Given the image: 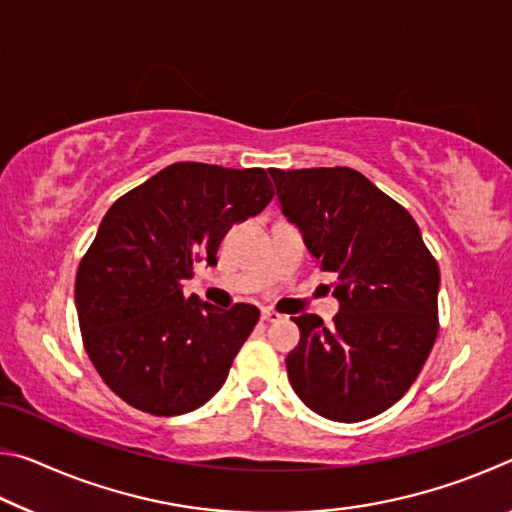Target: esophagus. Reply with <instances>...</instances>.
<instances>
[{"label":"esophagus","instance_id":"1","mask_svg":"<svg viewBox=\"0 0 512 512\" xmlns=\"http://www.w3.org/2000/svg\"><path fill=\"white\" fill-rule=\"evenodd\" d=\"M282 318V314H277V311H273V309H264L262 311V320L264 323H277V320Z\"/></svg>","mask_w":512,"mask_h":512}]
</instances>
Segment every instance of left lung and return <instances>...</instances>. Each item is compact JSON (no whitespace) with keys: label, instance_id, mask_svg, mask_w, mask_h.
Masks as SVG:
<instances>
[{"label":"left lung","instance_id":"1","mask_svg":"<svg viewBox=\"0 0 512 512\" xmlns=\"http://www.w3.org/2000/svg\"><path fill=\"white\" fill-rule=\"evenodd\" d=\"M282 214L302 230L341 302L332 327L293 316V391L311 411L359 422L409 391L438 336L440 271L418 223L350 167L271 169Z\"/></svg>","mask_w":512,"mask_h":512}]
</instances>
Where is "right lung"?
Wrapping results in <instances>:
<instances>
[{"mask_svg":"<svg viewBox=\"0 0 512 512\" xmlns=\"http://www.w3.org/2000/svg\"><path fill=\"white\" fill-rule=\"evenodd\" d=\"M264 169L176 162L117 198L76 271L85 352L108 388L151 415L203 406L223 386L259 309L185 298L225 232L271 203Z\"/></svg>","mask_w":512,"mask_h":512,"instance_id":"obj_1","label":"right lung"}]
</instances>
